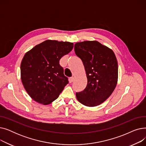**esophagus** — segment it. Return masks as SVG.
I'll return each instance as SVG.
<instances>
[{"label":"esophagus","instance_id":"obj_1","mask_svg":"<svg viewBox=\"0 0 146 146\" xmlns=\"http://www.w3.org/2000/svg\"><path fill=\"white\" fill-rule=\"evenodd\" d=\"M73 81H74V78H73V77H72V78H69V83H72Z\"/></svg>","mask_w":146,"mask_h":146}]
</instances>
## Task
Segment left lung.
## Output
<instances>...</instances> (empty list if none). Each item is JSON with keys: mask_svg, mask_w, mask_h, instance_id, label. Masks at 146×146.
<instances>
[{"mask_svg": "<svg viewBox=\"0 0 146 146\" xmlns=\"http://www.w3.org/2000/svg\"><path fill=\"white\" fill-rule=\"evenodd\" d=\"M76 56L82 61L88 79L86 88L76 95L87 106H96L108 99L118 81V62L113 51L96 41L74 44Z\"/></svg>", "mask_w": 146, "mask_h": 146, "instance_id": "1", "label": "left lung"}]
</instances>
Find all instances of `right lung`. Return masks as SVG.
Wrapping results in <instances>:
<instances>
[{
	"mask_svg": "<svg viewBox=\"0 0 146 146\" xmlns=\"http://www.w3.org/2000/svg\"><path fill=\"white\" fill-rule=\"evenodd\" d=\"M73 48L72 42L46 40L25 54L21 64V78L35 101L50 104L63 91L68 81L60 60Z\"/></svg>",
	"mask_w": 146,
	"mask_h": 146,
	"instance_id": "add662e5",
	"label": "right lung"
}]
</instances>
